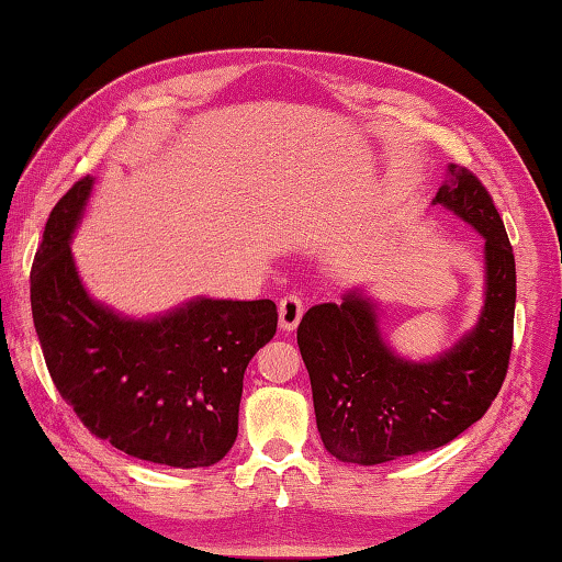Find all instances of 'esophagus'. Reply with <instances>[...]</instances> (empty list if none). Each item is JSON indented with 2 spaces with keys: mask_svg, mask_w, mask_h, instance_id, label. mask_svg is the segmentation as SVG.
Here are the masks:
<instances>
[{
  "mask_svg": "<svg viewBox=\"0 0 562 562\" xmlns=\"http://www.w3.org/2000/svg\"><path fill=\"white\" fill-rule=\"evenodd\" d=\"M304 315V302L300 294H284L280 300V327L284 331H290L300 325V319Z\"/></svg>",
  "mask_w": 562,
  "mask_h": 562,
  "instance_id": "obj_1",
  "label": "esophagus"
}]
</instances>
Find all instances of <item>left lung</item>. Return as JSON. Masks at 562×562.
Masks as SVG:
<instances>
[{
    "label": "left lung",
    "mask_w": 562,
    "mask_h": 562,
    "mask_svg": "<svg viewBox=\"0 0 562 562\" xmlns=\"http://www.w3.org/2000/svg\"><path fill=\"white\" fill-rule=\"evenodd\" d=\"M449 173L434 203L486 240V304L473 331L443 357L414 364L384 345L359 292L315 304L297 327L322 443L339 461L374 465L439 449L488 412L506 379L516 258L486 186L463 166Z\"/></svg>",
    "instance_id": "obj_1"
}]
</instances>
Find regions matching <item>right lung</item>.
Instances as JSON below:
<instances>
[{
	"label": "right lung",
	"instance_id": "1",
	"mask_svg": "<svg viewBox=\"0 0 562 562\" xmlns=\"http://www.w3.org/2000/svg\"><path fill=\"white\" fill-rule=\"evenodd\" d=\"M93 180L66 190L32 265V317L56 392L81 424L140 461L201 469L233 449L243 376L278 329L272 300H193L133 322L93 302L69 240Z\"/></svg>",
	"mask_w": 562,
	"mask_h": 562
}]
</instances>
